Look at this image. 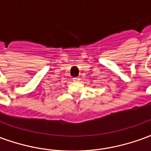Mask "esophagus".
Here are the masks:
<instances>
[{"label":"esophagus","instance_id":"34e87169","mask_svg":"<svg viewBox=\"0 0 151 151\" xmlns=\"http://www.w3.org/2000/svg\"><path fill=\"white\" fill-rule=\"evenodd\" d=\"M73 82H79V81H80V78H79L78 77L73 78Z\"/></svg>","mask_w":151,"mask_h":151}]
</instances>
